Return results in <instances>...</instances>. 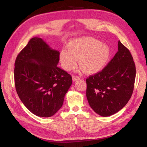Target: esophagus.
Returning a JSON list of instances; mask_svg holds the SVG:
<instances>
[{"mask_svg": "<svg viewBox=\"0 0 147 147\" xmlns=\"http://www.w3.org/2000/svg\"><path fill=\"white\" fill-rule=\"evenodd\" d=\"M80 78L78 76H72V80H73L74 82L77 81V80H80Z\"/></svg>", "mask_w": 147, "mask_h": 147, "instance_id": "34e87169", "label": "esophagus"}]
</instances>
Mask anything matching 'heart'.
Here are the masks:
<instances>
[{"instance_id":"obj_1","label":"heart","mask_w":147,"mask_h":147,"mask_svg":"<svg viewBox=\"0 0 147 147\" xmlns=\"http://www.w3.org/2000/svg\"><path fill=\"white\" fill-rule=\"evenodd\" d=\"M67 47V50L63 49L59 53L61 66L66 71L75 69L79 59L81 70L87 74L98 73L104 68L111 55L109 46L90 37L74 39Z\"/></svg>"}]
</instances>
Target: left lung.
I'll return each mask as SVG.
<instances>
[{
    "label": "left lung",
    "instance_id": "1",
    "mask_svg": "<svg viewBox=\"0 0 147 147\" xmlns=\"http://www.w3.org/2000/svg\"><path fill=\"white\" fill-rule=\"evenodd\" d=\"M118 51L101 72L86 79V97L91 109L102 117L121 110L134 90L136 65L128 49L119 40Z\"/></svg>",
    "mask_w": 147,
    "mask_h": 147
}]
</instances>
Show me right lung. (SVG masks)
Instances as JSON below:
<instances>
[{
	"mask_svg": "<svg viewBox=\"0 0 147 147\" xmlns=\"http://www.w3.org/2000/svg\"><path fill=\"white\" fill-rule=\"evenodd\" d=\"M59 52L41 38H31L15 61V88L20 99L30 112L50 117L63 106L72 83L71 75L59 68Z\"/></svg>",
	"mask_w": 147,
	"mask_h": 147,
	"instance_id": "1",
	"label": "right lung"
}]
</instances>
